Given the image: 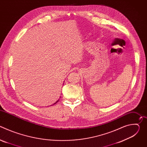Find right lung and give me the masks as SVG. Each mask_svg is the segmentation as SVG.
<instances>
[{
	"instance_id": "add662e5",
	"label": "right lung",
	"mask_w": 147,
	"mask_h": 147,
	"mask_svg": "<svg viewBox=\"0 0 147 147\" xmlns=\"http://www.w3.org/2000/svg\"><path fill=\"white\" fill-rule=\"evenodd\" d=\"M59 100V99H58V100H57V101H56L55 103H54V104H56V103H57V102ZM54 104H53V105H54ZM51 106H52V105H51Z\"/></svg>"
}]
</instances>
